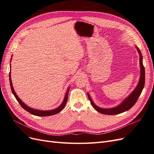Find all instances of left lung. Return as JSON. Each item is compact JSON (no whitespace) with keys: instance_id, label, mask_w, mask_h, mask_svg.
<instances>
[{"instance_id":"1","label":"left lung","mask_w":154,"mask_h":154,"mask_svg":"<svg viewBox=\"0 0 154 154\" xmlns=\"http://www.w3.org/2000/svg\"><path fill=\"white\" fill-rule=\"evenodd\" d=\"M137 50L139 54V63H140V67H141V75H140V80H139V83L135 90L131 93L128 97H127L123 103L119 105V106L115 107L112 109H101L100 107L97 106L94 103H93L92 100H91L89 94H88V100H90L91 103L94 107V109L96 110L100 113L106 114V115H114V114H118L120 113L124 112L129 110L131 109L132 107L136 103V101L138 99V97L141 94V92L144 88V81H145V72H144V67L143 64V57L142 54L141 53V51L138 48H137Z\"/></svg>"}]
</instances>
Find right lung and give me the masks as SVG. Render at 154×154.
Segmentation results:
<instances>
[{"label": "right lung", "mask_w": 154, "mask_h": 154, "mask_svg": "<svg viewBox=\"0 0 154 154\" xmlns=\"http://www.w3.org/2000/svg\"><path fill=\"white\" fill-rule=\"evenodd\" d=\"M10 86H11V91L13 92V95L15 96V98L17 99V100L18 101V103H20V105H21V106L22 107L23 109H25L26 111L28 112L30 114H32V115H35V116H52V115H54L57 114V113L60 112V111H62L63 110V109L64 108L65 105H66L67 101V99H68V94H69V88H68V90L66 94V96H65V98L63 100V103L61 104L59 107H58L57 109H56L54 110H48V111H43V110H36V109H31L30 107H29L28 106H27L26 104H24L23 102L20 100L19 97H18V96L16 94V93L14 91V88L13 87L12 85V82H11V72H10Z\"/></svg>", "instance_id": "add662e5"}]
</instances>
